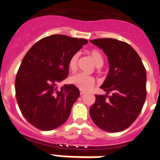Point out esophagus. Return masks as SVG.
I'll use <instances>...</instances> for the list:
<instances>
[{"label":"esophagus","mask_w":160,"mask_h":160,"mask_svg":"<svg viewBox=\"0 0 160 160\" xmlns=\"http://www.w3.org/2000/svg\"><path fill=\"white\" fill-rule=\"evenodd\" d=\"M80 95H84V94H85L86 93V92H85V91H83V90H81V89H80Z\"/></svg>","instance_id":"esophagus-1"}]
</instances>
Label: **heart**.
<instances>
[{"label": "heart", "instance_id": "b5f03b06", "mask_svg": "<svg viewBox=\"0 0 160 160\" xmlns=\"http://www.w3.org/2000/svg\"><path fill=\"white\" fill-rule=\"evenodd\" d=\"M92 59L94 61L97 67L101 66L103 64V56L101 53L97 50H92L90 52ZM78 60H79V54L76 53L71 57L69 59L68 67L72 71L76 70L78 67ZM70 82L72 84H74L77 88L81 90H90L93 88L95 85V79L91 76L86 75L84 73H77L70 77Z\"/></svg>", "mask_w": 160, "mask_h": 160}]
</instances>
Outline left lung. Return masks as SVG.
I'll use <instances>...</instances> for the list:
<instances>
[{"instance_id":"left-lung-1","label":"left lung","mask_w":160,"mask_h":160,"mask_svg":"<svg viewBox=\"0 0 160 160\" xmlns=\"http://www.w3.org/2000/svg\"><path fill=\"white\" fill-rule=\"evenodd\" d=\"M103 50L109 61V74L101 88L107 95H96L90 116L100 129L126 130L136 120L147 97V73L139 55L125 42L114 38L90 41ZM111 93L110 96L108 94Z\"/></svg>"}]
</instances>
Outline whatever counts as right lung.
Wrapping results in <instances>:
<instances>
[{
	"label": "right lung",
	"instance_id": "right-lung-1",
	"mask_svg": "<svg viewBox=\"0 0 160 160\" xmlns=\"http://www.w3.org/2000/svg\"><path fill=\"white\" fill-rule=\"evenodd\" d=\"M88 41L54 34L37 42L26 54L15 80L19 109L32 126L51 130L63 125L80 97L73 84L58 90L56 84L68 76L69 59Z\"/></svg>",
	"mask_w": 160,
	"mask_h": 160
}]
</instances>
